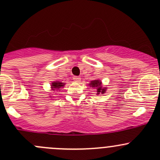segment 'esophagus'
I'll list each match as a JSON object with an SVG mask.
<instances>
[{"instance_id":"1","label":"esophagus","mask_w":160,"mask_h":160,"mask_svg":"<svg viewBox=\"0 0 160 160\" xmlns=\"http://www.w3.org/2000/svg\"><path fill=\"white\" fill-rule=\"evenodd\" d=\"M73 79H74V81L77 82V83H79V82L81 80V79H80V77H75Z\"/></svg>"}]
</instances>
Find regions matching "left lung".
<instances>
[{"label": "left lung", "mask_w": 160, "mask_h": 160, "mask_svg": "<svg viewBox=\"0 0 160 160\" xmlns=\"http://www.w3.org/2000/svg\"><path fill=\"white\" fill-rule=\"evenodd\" d=\"M89 85L92 88H96L97 94H100V93H104V92H106V89H107V88H103L101 81L98 80L90 81V83H89Z\"/></svg>", "instance_id": "8db88e82"}]
</instances>
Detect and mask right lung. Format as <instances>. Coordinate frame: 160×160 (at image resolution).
<instances>
[{
	"instance_id": "right-lung-1",
	"label": "right lung",
	"mask_w": 160,
	"mask_h": 160,
	"mask_svg": "<svg viewBox=\"0 0 160 160\" xmlns=\"http://www.w3.org/2000/svg\"><path fill=\"white\" fill-rule=\"evenodd\" d=\"M64 85H65V83H62V82H59V81L52 82L51 84L52 90H60L59 89H60L61 88H62Z\"/></svg>"
}]
</instances>
